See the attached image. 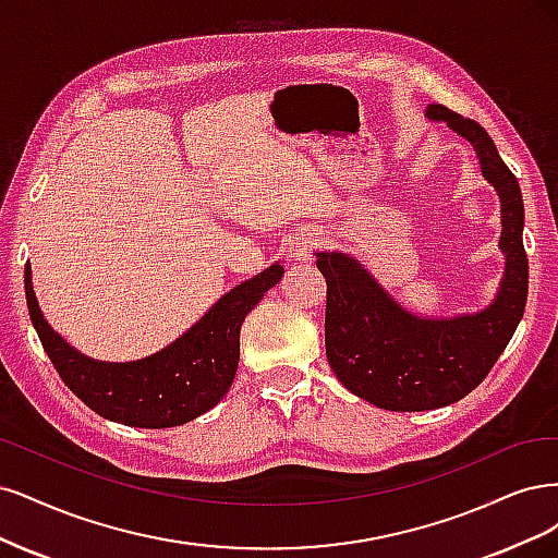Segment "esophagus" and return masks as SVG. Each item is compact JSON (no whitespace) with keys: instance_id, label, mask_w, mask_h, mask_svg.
Here are the masks:
<instances>
[{"instance_id":"obj_1","label":"esophagus","mask_w":558,"mask_h":558,"mask_svg":"<svg viewBox=\"0 0 558 558\" xmlns=\"http://www.w3.org/2000/svg\"><path fill=\"white\" fill-rule=\"evenodd\" d=\"M315 245H317V236H313V233H301V236L294 239L290 245V257H294L296 262L308 259Z\"/></svg>"}]
</instances>
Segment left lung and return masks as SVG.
I'll return each mask as SVG.
<instances>
[{
    "label": "left lung",
    "instance_id": "left-lung-1",
    "mask_svg": "<svg viewBox=\"0 0 558 558\" xmlns=\"http://www.w3.org/2000/svg\"><path fill=\"white\" fill-rule=\"evenodd\" d=\"M426 116L473 143L484 178L498 192L500 250L508 264L489 308L454 319H424L403 311L352 257L317 253V268L327 278L329 366L356 397L397 412L434 410L471 393L510 343L529 294V257L521 241L524 202L514 173L475 120L440 104H430Z\"/></svg>",
    "mask_w": 558,
    "mask_h": 558
}]
</instances>
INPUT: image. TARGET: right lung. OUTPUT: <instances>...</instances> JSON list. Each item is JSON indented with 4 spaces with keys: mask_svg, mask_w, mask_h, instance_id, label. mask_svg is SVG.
<instances>
[{
    "mask_svg": "<svg viewBox=\"0 0 558 558\" xmlns=\"http://www.w3.org/2000/svg\"><path fill=\"white\" fill-rule=\"evenodd\" d=\"M284 268L264 274L227 292L196 325L161 352L128 364L87 359L50 329L32 290L25 266L29 319L62 383L97 415L138 428H167L204 415L229 391L239 368V336L245 315L278 284Z\"/></svg>",
    "mask_w": 558,
    "mask_h": 558,
    "instance_id": "add662e5",
    "label": "right lung"
}]
</instances>
